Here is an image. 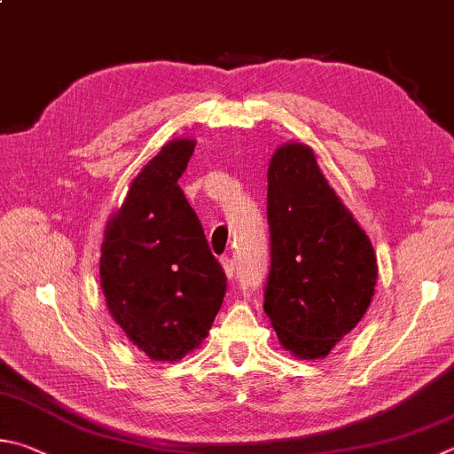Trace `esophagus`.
<instances>
[{"mask_svg":"<svg viewBox=\"0 0 454 454\" xmlns=\"http://www.w3.org/2000/svg\"><path fill=\"white\" fill-rule=\"evenodd\" d=\"M220 263H222V268H224V271H226V278L228 279H234L236 278V262L234 260H230V258H220Z\"/></svg>","mask_w":454,"mask_h":454,"instance_id":"esophagus-1","label":"esophagus"}]
</instances>
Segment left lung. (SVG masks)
<instances>
[{"mask_svg": "<svg viewBox=\"0 0 454 454\" xmlns=\"http://www.w3.org/2000/svg\"><path fill=\"white\" fill-rule=\"evenodd\" d=\"M268 224L263 311L294 357H325L365 316L377 258L308 145L286 143L271 154Z\"/></svg>", "mask_w": 454, "mask_h": 454, "instance_id": "8db88e82", "label": "left lung"}]
</instances>
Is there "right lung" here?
<instances>
[{"instance_id": "1", "label": "right lung", "mask_w": 454, "mask_h": 454, "mask_svg": "<svg viewBox=\"0 0 454 454\" xmlns=\"http://www.w3.org/2000/svg\"><path fill=\"white\" fill-rule=\"evenodd\" d=\"M175 138L130 183L105 226L101 290L129 341L153 361H178L200 348L226 294L214 258L178 178L194 153Z\"/></svg>"}]
</instances>
